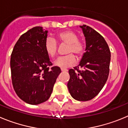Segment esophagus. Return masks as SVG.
<instances>
[{
  "instance_id": "obj_1",
  "label": "esophagus",
  "mask_w": 128,
  "mask_h": 128,
  "mask_svg": "<svg viewBox=\"0 0 128 128\" xmlns=\"http://www.w3.org/2000/svg\"><path fill=\"white\" fill-rule=\"evenodd\" d=\"M61 71H62V72H64V71H68V70L67 69H64V68H61Z\"/></svg>"
}]
</instances>
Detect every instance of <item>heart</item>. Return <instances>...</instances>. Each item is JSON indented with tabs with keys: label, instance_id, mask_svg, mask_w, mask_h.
Instances as JSON below:
<instances>
[{
	"label": "heart",
	"instance_id": "b5f03b06",
	"mask_svg": "<svg viewBox=\"0 0 128 128\" xmlns=\"http://www.w3.org/2000/svg\"><path fill=\"white\" fill-rule=\"evenodd\" d=\"M57 39L60 44H68L66 54L68 55L59 57L54 62L56 66L66 68L73 65L76 62L75 54L80 57L86 49V43L82 39L78 38V34L72 30H64L58 33ZM44 49L48 56L51 58L56 57L58 51V43L52 37H47L44 42Z\"/></svg>",
	"mask_w": 128,
	"mask_h": 128
}]
</instances>
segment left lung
<instances>
[{"instance_id":"obj_1","label":"left lung","mask_w":128,"mask_h":128,"mask_svg":"<svg viewBox=\"0 0 128 128\" xmlns=\"http://www.w3.org/2000/svg\"><path fill=\"white\" fill-rule=\"evenodd\" d=\"M86 37V52L80 64L69 70L68 87L74 100H90L104 87L110 71V51L104 38L86 25L81 26Z\"/></svg>"}]
</instances>
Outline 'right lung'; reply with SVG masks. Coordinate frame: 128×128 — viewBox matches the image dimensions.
<instances>
[{
  "mask_svg": "<svg viewBox=\"0 0 128 128\" xmlns=\"http://www.w3.org/2000/svg\"><path fill=\"white\" fill-rule=\"evenodd\" d=\"M48 31L35 27L20 36L11 56L12 84L18 97L30 104H38L50 97L59 67L54 66L44 49Z\"/></svg>",
  "mask_w": 128,
  "mask_h": 128,
  "instance_id": "right-lung-1",
  "label": "right lung"
}]
</instances>
